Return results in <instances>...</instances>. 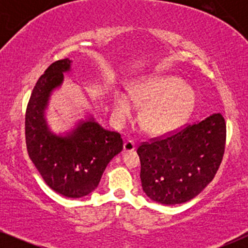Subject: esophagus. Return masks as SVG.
Masks as SVG:
<instances>
[{"label": "esophagus", "mask_w": 248, "mask_h": 248, "mask_svg": "<svg viewBox=\"0 0 248 248\" xmlns=\"http://www.w3.org/2000/svg\"><path fill=\"white\" fill-rule=\"evenodd\" d=\"M124 150L126 153H129V152H134L135 150V143L132 140H127L126 142L124 143Z\"/></svg>", "instance_id": "34e87169"}]
</instances>
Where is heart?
Here are the masks:
<instances>
[{
  "label": "heart",
  "instance_id": "b5f03b06",
  "mask_svg": "<svg viewBox=\"0 0 248 248\" xmlns=\"http://www.w3.org/2000/svg\"><path fill=\"white\" fill-rule=\"evenodd\" d=\"M132 99L122 92L114 93V112L128 116L135 104L143 106L140 124L147 133L162 135L177 129L187 120L195 107V92L182 79L158 76L144 79L129 87Z\"/></svg>",
  "mask_w": 248,
  "mask_h": 248
}]
</instances>
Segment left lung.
I'll return each mask as SVG.
<instances>
[{
    "label": "left lung",
    "instance_id": "8db88e82",
    "mask_svg": "<svg viewBox=\"0 0 248 248\" xmlns=\"http://www.w3.org/2000/svg\"><path fill=\"white\" fill-rule=\"evenodd\" d=\"M225 144L226 124L220 113L142 142L138 148L142 189L166 205L189 202L215 177Z\"/></svg>",
    "mask_w": 248,
    "mask_h": 248
}]
</instances>
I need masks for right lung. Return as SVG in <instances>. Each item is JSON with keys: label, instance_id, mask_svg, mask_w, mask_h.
Here are the masks:
<instances>
[{"label": "right lung", "instance_id": "obj_1", "mask_svg": "<svg viewBox=\"0 0 248 248\" xmlns=\"http://www.w3.org/2000/svg\"><path fill=\"white\" fill-rule=\"evenodd\" d=\"M70 69V59H61L37 80L25 112V142L45 183L65 197L80 198L96 189L107 164L124 149V142L120 134L104 129L93 118L66 136L51 133L44 110L51 92L62 82V73Z\"/></svg>", "mask_w": 248, "mask_h": 248}]
</instances>
